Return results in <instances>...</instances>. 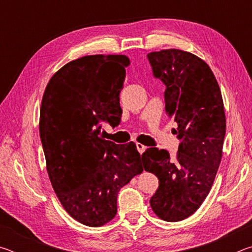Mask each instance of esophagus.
Masks as SVG:
<instances>
[{"label":"esophagus","mask_w":252,"mask_h":252,"mask_svg":"<svg viewBox=\"0 0 252 252\" xmlns=\"http://www.w3.org/2000/svg\"><path fill=\"white\" fill-rule=\"evenodd\" d=\"M136 149H138V151L142 155V153H143L144 151H146L147 147L143 146V144H141V143H136Z\"/></svg>","instance_id":"1"}]
</instances>
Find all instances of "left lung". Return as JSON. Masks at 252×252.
<instances>
[{
  "mask_svg": "<svg viewBox=\"0 0 252 252\" xmlns=\"http://www.w3.org/2000/svg\"><path fill=\"white\" fill-rule=\"evenodd\" d=\"M148 60L165 85V112L177 122L172 131L181 142L173 159L167 150L149 148L142 163L159 179L153 212L177 222L198 210L215 181L225 135L223 101L211 69L197 55L169 49L149 53Z\"/></svg>",
  "mask_w": 252,
  "mask_h": 252,
  "instance_id": "obj_1",
  "label": "left lung"
}]
</instances>
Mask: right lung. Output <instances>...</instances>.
I'll return each instance as SVG.
<instances>
[{"label":"right lung","instance_id":"right-lung-1","mask_svg":"<svg viewBox=\"0 0 252 252\" xmlns=\"http://www.w3.org/2000/svg\"><path fill=\"white\" fill-rule=\"evenodd\" d=\"M130 60L87 55L62 66L46 85L40 136L54 192L72 218L101 227L117 215L123 186L143 171L133 142L105 140L102 123L121 120L120 92Z\"/></svg>","mask_w":252,"mask_h":252}]
</instances>
